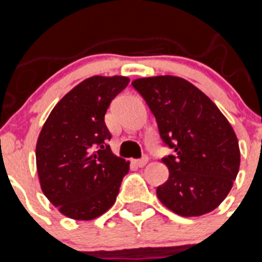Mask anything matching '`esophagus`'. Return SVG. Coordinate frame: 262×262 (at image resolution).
<instances>
[{
    "label": "esophagus",
    "instance_id": "34e87169",
    "mask_svg": "<svg viewBox=\"0 0 262 262\" xmlns=\"http://www.w3.org/2000/svg\"><path fill=\"white\" fill-rule=\"evenodd\" d=\"M148 163V157H143V159H139V160H135L134 161V164H135L136 166H139V168H143V166H145V164Z\"/></svg>",
    "mask_w": 262,
    "mask_h": 262
}]
</instances>
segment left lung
I'll list each match as a JSON object with an SVG mask.
<instances>
[{
  "label": "left lung",
  "instance_id": "1",
  "mask_svg": "<svg viewBox=\"0 0 262 262\" xmlns=\"http://www.w3.org/2000/svg\"><path fill=\"white\" fill-rule=\"evenodd\" d=\"M174 154L164 157L168 181L156 194L181 216H201L224 201L239 173L240 149L232 126L209 97L177 76L133 81Z\"/></svg>",
  "mask_w": 262,
  "mask_h": 262
}]
</instances>
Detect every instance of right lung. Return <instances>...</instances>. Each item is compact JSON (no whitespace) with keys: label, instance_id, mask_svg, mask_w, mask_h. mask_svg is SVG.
Masks as SVG:
<instances>
[{"label":"right lung","instance_id":"add662e5","mask_svg":"<svg viewBox=\"0 0 262 262\" xmlns=\"http://www.w3.org/2000/svg\"><path fill=\"white\" fill-rule=\"evenodd\" d=\"M124 76H92L60 99L36 142L41 191L60 212L93 221L115 203L129 163L107 145L108 105L128 85Z\"/></svg>","mask_w":262,"mask_h":262}]
</instances>
